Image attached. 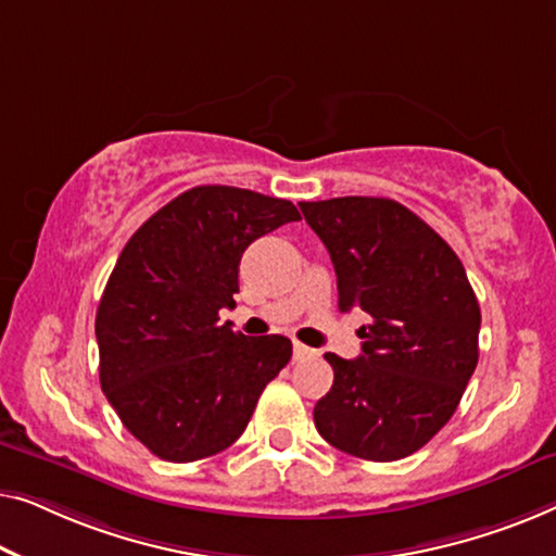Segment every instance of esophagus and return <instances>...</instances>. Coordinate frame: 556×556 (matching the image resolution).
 <instances>
[{"instance_id":"34e87169","label":"esophagus","mask_w":556,"mask_h":556,"mask_svg":"<svg viewBox=\"0 0 556 556\" xmlns=\"http://www.w3.org/2000/svg\"><path fill=\"white\" fill-rule=\"evenodd\" d=\"M292 355H294V359H304V357H312V355H315V350H309L307 345H302V342H294Z\"/></svg>"}]
</instances>
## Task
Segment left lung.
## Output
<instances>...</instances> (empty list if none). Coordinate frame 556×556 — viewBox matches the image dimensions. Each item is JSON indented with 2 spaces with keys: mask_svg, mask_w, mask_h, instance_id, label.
<instances>
[{
  "mask_svg": "<svg viewBox=\"0 0 556 556\" xmlns=\"http://www.w3.org/2000/svg\"><path fill=\"white\" fill-rule=\"evenodd\" d=\"M338 275L340 312L363 309V355L327 353L334 382L319 435L365 460H397L456 413L479 363L481 309L456 252L393 199L302 201Z\"/></svg>",
  "mask_w": 556,
  "mask_h": 556,
  "instance_id": "8db88e82",
  "label": "left lung"
}]
</instances>
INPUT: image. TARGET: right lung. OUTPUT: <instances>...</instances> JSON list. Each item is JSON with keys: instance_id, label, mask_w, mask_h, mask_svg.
<instances>
[{"instance_id": "right-lung-1", "label": "right lung", "mask_w": 556, "mask_h": 556, "mask_svg": "<svg viewBox=\"0 0 556 556\" xmlns=\"http://www.w3.org/2000/svg\"><path fill=\"white\" fill-rule=\"evenodd\" d=\"M289 222H300L292 201L197 186L125 244L96 317L100 388L153 456L189 464L229 448L292 357L281 334L218 325L237 304L241 254Z\"/></svg>"}]
</instances>
